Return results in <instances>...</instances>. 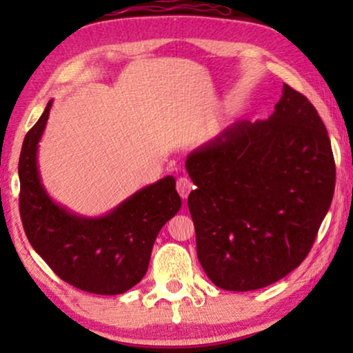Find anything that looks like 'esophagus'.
<instances>
[{"instance_id": "esophagus-1", "label": "esophagus", "mask_w": 353, "mask_h": 353, "mask_svg": "<svg viewBox=\"0 0 353 353\" xmlns=\"http://www.w3.org/2000/svg\"><path fill=\"white\" fill-rule=\"evenodd\" d=\"M176 188L179 191V194H181V198L182 199H187L188 194H190V191L194 188V185H193V182L190 181L188 177H179L177 182H176Z\"/></svg>"}]
</instances>
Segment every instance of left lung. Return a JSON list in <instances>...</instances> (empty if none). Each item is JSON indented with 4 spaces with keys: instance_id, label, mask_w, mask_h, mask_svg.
<instances>
[{
    "instance_id": "8db88e82",
    "label": "left lung",
    "mask_w": 353,
    "mask_h": 353,
    "mask_svg": "<svg viewBox=\"0 0 353 353\" xmlns=\"http://www.w3.org/2000/svg\"><path fill=\"white\" fill-rule=\"evenodd\" d=\"M185 168L198 187L188 208L199 263L227 291L265 288L301 265L336 179L318 110L286 83L270 118L230 124Z\"/></svg>"
}]
</instances>
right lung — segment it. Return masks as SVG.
Instances as JSON below:
<instances>
[{
	"instance_id": "obj_1",
	"label": "right lung",
	"mask_w": 353,
	"mask_h": 353,
	"mask_svg": "<svg viewBox=\"0 0 353 353\" xmlns=\"http://www.w3.org/2000/svg\"><path fill=\"white\" fill-rule=\"evenodd\" d=\"M52 101L21 146L20 214L26 236L65 282L93 294H123L145 277L155 238L181 210L176 179L166 176L135 191L103 216L71 212L48 194L37 152Z\"/></svg>"
}]
</instances>
